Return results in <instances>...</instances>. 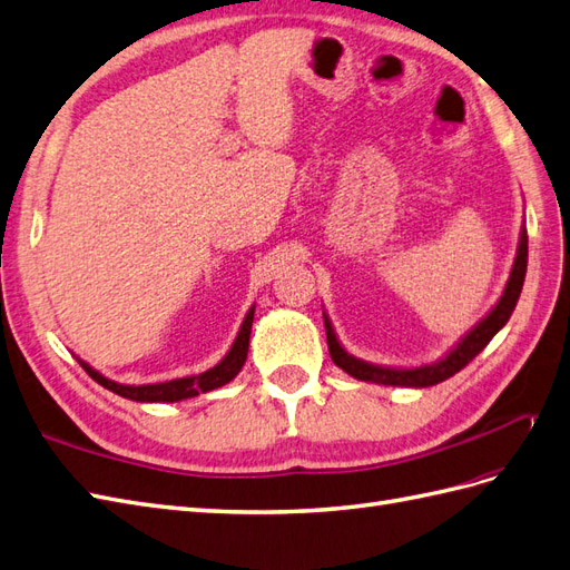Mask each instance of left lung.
<instances>
[{
  "mask_svg": "<svg viewBox=\"0 0 570 570\" xmlns=\"http://www.w3.org/2000/svg\"><path fill=\"white\" fill-rule=\"evenodd\" d=\"M524 272H528V230H520V240H518V253L513 259V269H510V276L505 282L503 294L499 303L479 320V323L464 334V337L450 348V352L438 358L433 363H426V366H416V368H390V366H377V363L361 361L352 356L346 348L340 344L337 334H334V327L330 323V317H325V332H327V346H330V356L337 366L348 373L356 381H366V383H377V385H395V387H431L448 381V377L462 371L466 363H470L481 348H484L493 334L503 330V325L510 320L515 311V303L520 298V291L524 284Z\"/></svg>",
  "mask_w": 570,
  "mask_h": 570,
  "instance_id": "8db88e82",
  "label": "left lung"
}]
</instances>
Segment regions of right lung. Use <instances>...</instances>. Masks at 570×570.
<instances>
[{
    "instance_id": "right-lung-1",
    "label": "right lung",
    "mask_w": 570,
    "mask_h": 570,
    "mask_svg": "<svg viewBox=\"0 0 570 570\" xmlns=\"http://www.w3.org/2000/svg\"><path fill=\"white\" fill-rule=\"evenodd\" d=\"M253 320H255V305L247 311L243 325L238 330V337L233 342V346L228 348V354L216 363L214 368L197 373V375H185V377H175V381H166V383H149V385H122L115 383L110 377H106L104 373H98L96 368H91L89 363L81 361V368L89 373L98 385H104L106 390L115 392L125 400L132 402H180V400H189L197 397L202 392H212L216 387H224L226 383H230L243 368V363L247 358V346H250V330H253Z\"/></svg>"
}]
</instances>
